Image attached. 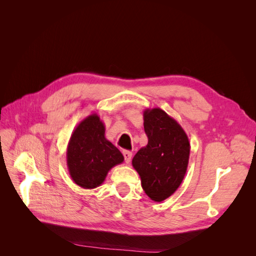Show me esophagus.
Here are the masks:
<instances>
[{
	"instance_id": "obj_1",
	"label": "esophagus",
	"mask_w": 256,
	"mask_h": 256,
	"mask_svg": "<svg viewBox=\"0 0 256 256\" xmlns=\"http://www.w3.org/2000/svg\"><path fill=\"white\" fill-rule=\"evenodd\" d=\"M122 154H124V158H125L126 164H129L131 161V157H132V152L130 150H122Z\"/></svg>"
}]
</instances>
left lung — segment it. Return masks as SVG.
Listing matches in <instances>:
<instances>
[{
	"label": "left lung",
	"instance_id": "1",
	"mask_svg": "<svg viewBox=\"0 0 256 256\" xmlns=\"http://www.w3.org/2000/svg\"><path fill=\"white\" fill-rule=\"evenodd\" d=\"M143 118L148 143L136 154L132 166L146 194L162 202L184 180L190 156L189 138L180 124L160 108L144 110Z\"/></svg>",
	"mask_w": 256,
	"mask_h": 256
}]
</instances>
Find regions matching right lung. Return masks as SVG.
I'll list each match as a JSON object with an SVG mask.
<instances>
[{
    "label": "right lung",
    "instance_id": "right-lung-1",
    "mask_svg": "<svg viewBox=\"0 0 256 256\" xmlns=\"http://www.w3.org/2000/svg\"><path fill=\"white\" fill-rule=\"evenodd\" d=\"M106 126L97 113L84 118L69 138L66 150L69 174L83 189L102 184L110 170L122 164L124 156L104 136Z\"/></svg>",
    "mask_w": 256,
    "mask_h": 256
}]
</instances>
